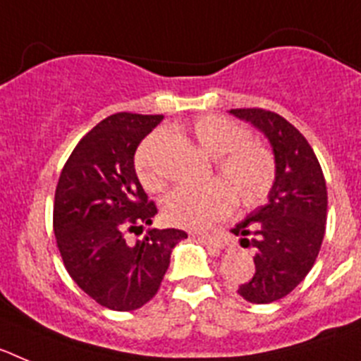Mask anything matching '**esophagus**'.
<instances>
[{"instance_id":"1","label":"esophagus","mask_w":361,"mask_h":361,"mask_svg":"<svg viewBox=\"0 0 361 361\" xmlns=\"http://www.w3.org/2000/svg\"><path fill=\"white\" fill-rule=\"evenodd\" d=\"M193 237H197L200 242H204L206 245H209V247H216V250L224 247V240H222L219 235H215V233L195 231V233H193Z\"/></svg>"}]
</instances>
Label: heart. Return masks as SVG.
I'll list each match as a JSON object with an SVG mask.
<instances>
[{
    "label": "heart",
    "instance_id": "obj_1",
    "mask_svg": "<svg viewBox=\"0 0 361 361\" xmlns=\"http://www.w3.org/2000/svg\"><path fill=\"white\" fill-rule=\"evenodd\" d=\"M195 141L215 159L219 180L204 186H178L162 200V213L178 228H206L224 219L235 208H257L266 202L276 180V157L264 142L251 139L250 130L224 116H200L191 124ZM159 133L146 137L137 148L133 168L148 191H157L162 180L152 168L149 155Z\"/></svg>",
    "mask_w": 361,
    "mask_h": 361
}]
</instances>
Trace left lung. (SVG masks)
<instances>
[{"label":"left lung","mask_w":361,"mask_h":361,"mask_svg":"<svg viewBox=\"0 0 361 361\" xmlns=\"http://www.w3.org/2000/svg\"><path fill=\"white\" fill-rule=\"evenodd\" d=\"M231 114L266 133L276 157L269 202L231 229L244 247L255 250V273L238 288L251 304L288 296L317 262L327 220V188L311 145L289 121L262 108Z\"/></svg>","instance_id":"8db88e82"}]
</instances>
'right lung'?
I'll list each match as a JSON object with an SVG mask.
<instances>
[{
    "label": "right lung",
    "instance_id": "1",
    "mask_svg": "<svg viewBox=\"0 0 361 361\" xmlns=\"http://www.w3.org/2000/svg\"><path fill=\"white\" fill-rule=\"evenodd\" d=\"M162 116L119 111L82 137L63 166L54 233L68 275L99 305L133 311L157 295L173 245L188 235L157 229L130 245L124 233L152 224L157 206L133 168L139 142Z\"/></svg>",
    "mask_w": 361,
    "mask_h": 361
}]
</instances>
